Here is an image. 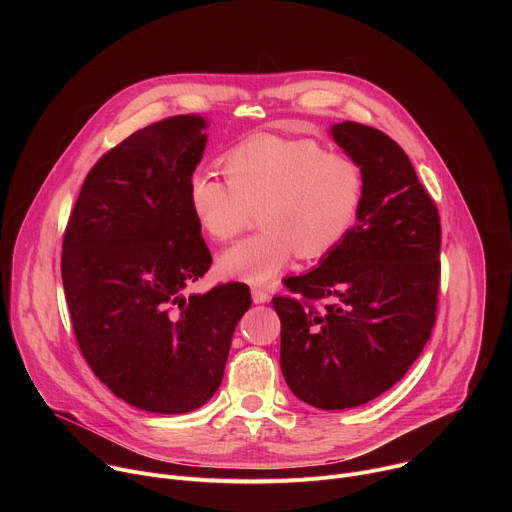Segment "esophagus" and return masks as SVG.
Returning a JSON list of instances; mask_svg holds the SVG:
<instances>
[{
  "label": "esophagus",
  "instance_id": "1",
  "mask_svg": "<svg viewBox=\"0 0 512 512\" xmlns=\"http://www.w3.org/2000/svg\"><path fill=\"white\" fill-rule=\"evenodd\" d=\"M253 291V302L255 304H265V302H269V294H267V291L265 289H261V287H253L251 289Z\"/></svg>",
  "mask_w": 512,
  "mask_h": 512
}]
</instances>
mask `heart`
<instances>
[{
  "label": "heart",
  "instance_id": "1",
  "mask_svg": "<svg viewBox=\"0 0 512 512\" xmlns=\"http://www.w3.org/2000/svg\"><path fill=\"white\" fill-rule=\"evenodd\" d=\"M227 180L198 170L188 180V206L214 241H233L259 210L263 231L218 259L225 275L255 285L273 279L298 253L318 259L354 229L367 174L362 164L328 152L310 137L253 135L223 158Z\"/></svg>",
  "mask_w": 512,
  "mask_h": 512
}]
</instances>
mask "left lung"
Listing matches in <instances>:
<instances>
[{"mask_svg": "<svg viewBox=\"0 0 512 512\" xmlns=\"http://www.w3.org/2000/svg\"><path fill=\"white\" fill-rule=\"evenodd\" d=\"M332 135L367 174L360 216L320 267L285 279L289 294L273 298L283 379L328 411L369 403L405 377L431 336L442 275L440 212L401 145L354 121Z\"/></svg>", "mask_w": 512, "mask_h": 512, "instance_id": "obj_1", "label": "left lung"}]
</instances>
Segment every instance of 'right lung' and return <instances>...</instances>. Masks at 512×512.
<instances>
[{"instance_id": "add662e5", "label": "right lung", "mask_w": 512, "mask_h": 512, "mask_svg": "<svg viewBox=\"0 0 512 512\" xmlns=\"http://www.w3.org/2000/svg\"><path fill=\"white\" fill-rule=\"evenodd\" d=\"M206 129L202 115H174L117 143L87 174L62 239L81 354L119 399L152 413H186L216 393L251 308L241 283L184 296L212 263L188 206Z\"/></svg>"}]
</instances>
